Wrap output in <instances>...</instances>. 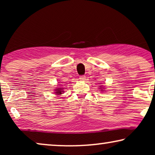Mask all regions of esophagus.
I'll use <instances>...</instances> for the list:
<instances>
[{
    "label": "esophagus",
    "instance_id": "1",
    "mask_svg": "<svg viewBox=\"0 0 155 155\" xmlns=\"http://www.w3.org/2000/svg\"><path fill=\"white\" fill-rule=\"evenodd\" d=\"M80 80H81V81H84V80H85V79H86V77L84 75H81L80 77Z\"/></svg>",
    "mask_w": 155,
    "mask_h": 155
}]
</instances>
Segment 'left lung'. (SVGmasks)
I'll use <instances>...</instances> for the list:
<instances>
[{
  "label": "left lung",
  "mask_w": 155,
  "mask_h": 155,
  "mask_svg": "<svg viewBox=\"0 0 155 155\" xmlns=\"http://www.w3.org/2000/svg\"><path fill=\"white\" fill-rule=\"evenodd\" d=\"M100 88H101V87H100Z\"/></svg>",
  "instance_id": "1"
}]
</instances>
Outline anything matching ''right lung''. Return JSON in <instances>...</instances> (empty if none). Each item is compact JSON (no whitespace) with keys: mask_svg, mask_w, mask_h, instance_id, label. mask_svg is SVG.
I'll return each instance as SVG.
<instances>
[{"mask_svg":"<svg viewBox=\"0 0 155 155\" xmlns=\"http://www.w3.org/2000/svg\"><path fill=\"white\" fill-rule=\"evenodd\" d=\"M55 93H56V94H57V95H59V94H62V92H63V89L62 88H58V89H56V90H55Z\"/></svg>","mask_w":155,"mask_h":155,"instance_id":"right-lung-1","label":"right lung"}]
</instances>
